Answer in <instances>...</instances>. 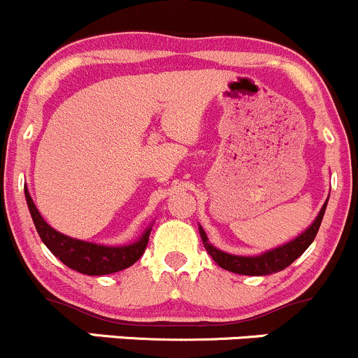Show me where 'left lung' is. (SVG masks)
Here are the masks:
<instances>
[{"label":"left lung","instance_id":"left-lung-1","mask_svg":"<svg viewBox=\"0 0 358 358\" xmlns=\"http://www.w3.org/2000/svg\"><path fill=\"white\" fill-rule=\"evenodd\" d=\"M326 206L327 201L324 202L322 209H320L319 215H317L315 222H313L301 236H298L296 239H292L291 243L284 244V246L270 249V251L258 256H237L223 252L208 243V236H206V232L202 230V227H199V234L206 251L209 252V256H211L222 268L234 273H239V275H270V273L280 272V270H284L286 266H289L296 258H299V256L308 249L310 244L315 239L317 232H319L324 213H326Z\"/></svg>","mask_w":358,"mask_h":358}]
</instances>
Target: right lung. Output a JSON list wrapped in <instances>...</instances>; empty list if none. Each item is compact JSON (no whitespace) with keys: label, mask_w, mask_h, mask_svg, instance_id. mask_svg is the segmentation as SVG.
Listing matches in <instances>:
<instances>
[{"label":"right lung","mask_w":358,"mask_h":358,"mask_svg":"<svg viewBox=\"0 0 358 358\" xmlns=\"http://www.w3.org/2000/svg\"><path fill=\"white\" fill-rule=\"evenodd\" d=\"M24 192L32 222H34L36 230H38L45 246L64 265L76 270V272L85 273V275H107V273L119 272V270L131 266L145 251L150 230H152L150 227L142 234V237L136 243L126 244V246H103V244L86 243V241L74 239V237H69L66 234L52 229L43 220L41 213L36 208L29 190L24 189Z\"/></svg>","instance_id":"right-lung-1"}]
</instances>
